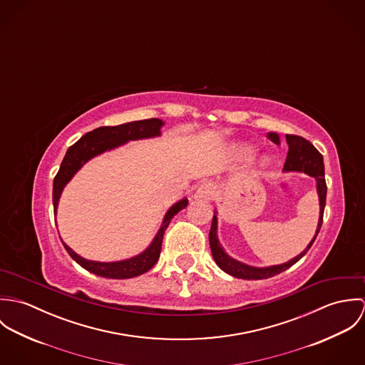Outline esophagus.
Returning a JSON list of instances; mask_svg holds the SVG:
<instances>
[{
    "instance_id": "34e87169",
    "label": "esophagus",
    "mask_w": 365,
    "mask_h": 365,
    "mask_svg": "<svg viewBox=\"0 0 365 365\" xmlns=\"http://www.w3.org/2000/svg\"><path fill=\"white\" fill-rule=\"evenodd\" d=\"M213 195H215V187L212 184H209V182H205V184H202L198 188V191L195 194V198H198V200H210V198H213Z\"/></svg>"
}]
</instances>
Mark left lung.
Instances as JSON below:
<instances>
[{"label":"left lung","instance_id":"obj_1","mask_svg":"<svg viewBox=\"0 0 365 365\" xmlns=\"http://www.w3.org/2000/svg\"><path fill=\"white\" fill-rule=\"evenodd\" d=\"M268 138L271 142L278 143V136L277 133H268ZM287 143H288V155L287 160L284 164V170L285 171H305L307 174L312 175L317 181V192H319V200H320V216H319V223H317V229H316V235L313 237L312 242L309 243V246L307 247L305 252H302L299 256H297L295 259H292L285 264L281 265H272V267H265V268H256V267H250L246 265L243 262L233 260L230 259L223 249L220 247L217 237H216V226H217V219L216 215H213L212 219V226H210V232H209V245H210V252L213 256V260L216 261V264L227 274L236 277V278H242V279H265V278H271L285 269H288L289 267H292L297 261L301 260L308 250L311 249V246L322 227L323 223V212H324V205H326V192H327V185H326V180H324V165H323V157L319 153V150L313 146L309 140H307L302 136L298 135H287Z\"/></svg>","mask_w":365,"mask_h":365}]
</instances>
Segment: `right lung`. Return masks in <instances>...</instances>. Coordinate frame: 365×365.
I'll list each match as a JSON object with an SVG mask.
<instances>
[{
  "label": "right lung",
  "instance_id": "right-lung-1",
  "mask_svg": "<svg viewBox=\"0 0 365 365\" xmlns=\"http://www.w3.org/2000/svg\"><path fill=\"white\" fill-rule=\"evenodd\" d=\"M163 122L156 118L145 119V120H135L128 122L118 126H101L94 129L93 132L86 133L80 140H77L73 146L68 148L66 156L63 158L60 168L54 177L53 181V207L54 213L58 204L60 194L64 188V185L70 181V178L76 174V171L91 157L97 156L105 150L113 149L128 140H136V139H145V138H153L160 135V128ZM188 205L187 200H181L180 202L174 204L170 210L165 213L164 222L157 233L153 243L149 246L146 252L142 255L129 259V260L118 261V262H98V261H90L80 257L76 255L68 246L64 243V249L70 255V257L77 261L83 268L87 271L97 274L105 278H113V279H125V278H133L140 274H145L156 264L160 252H161V243L163 236L170 225L174 215H177L181 209Z\"/></svg>",
  "mask_w": 365,
  "mask_h": 365
}]
</instances>
